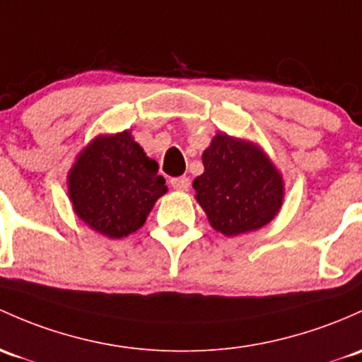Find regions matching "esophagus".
I'll return each instance as SVG.
<instances>
[{"instance_id":"esophagus-1","label":"esophagus","mask_w":362,"mask_h":362,"mask_svg":"<svg viewBox=\"0 0 362 362\" xmlns=\"http://www.w3.org/2000/svg\"><path fill=\"white\" fill-rule=\"evenodd\" d=\"M170 185H173V188L177 189V192H186V189L189 188V177H173V180H170Z\"/></svg>"}]
</instances>
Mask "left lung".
Segmentation results:
<instances>
[{
    "instance_id": "8db88e82",
    "label": "left lung",
    "mask_w": 362,
    "mask_h": 362,
    "mask_svg": "<svg viewBox=\"0 0 362 362\" xmlns=\"http://www.w3.org/2000/svg\"><path fill=\"white\" fill-rule=\"evenodd\" d=\"M202 160L204 174L193 188L216 231L236 236L274 219L285 195L283 177L257 145L219 133Z\"/></svg>"
}]
</instances>
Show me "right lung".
<instances>
[{
	"instance_id": "right-lung-1",
	"label": "right lung",
	"mask_w": 362,
	"mask_h": 362,
	"mask_svg": "<svg viewBox=\"0 0 362 362\" xmlns=\"http://www.w3.org/2000/svg\"><path fill=\"white\" fill-rule=\"evenodd\" d=\"M67 182L77 217L108 238L138 231L167 192L158 164L146 157L129 131L93 139L77 157Z\"/></svg>"
}]
</instances>
